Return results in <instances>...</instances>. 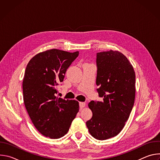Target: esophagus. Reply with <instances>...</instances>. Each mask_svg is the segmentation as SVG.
Masks as SVG:
<instances>
[{"instance_id": "obj_1", "label": "esophagus", "mask_w": 160, "mask_h": 160, "mask_svg": "<svg viewBox=\"0 0 160 160\" xmlns=\"http://www.w3.org/2000/svg\"><path fill=\"white\" fill-rule=\"evenodd\" d=\"M79 105H80V108H84L86 106V103L84 102H80Z\"/></svg>"}]
</instances>
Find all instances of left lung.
<instances>
[{
    "instance_id": "obj_1",
    "label": "left lung",
    "mask_w": 160,
    "mask_h": 160,
    "mask_svg": "<svg viewBox=\"0 0 160 160\" xmlns=\"http://www.w3.org/2000/svg\"><path fill=\"white\" fill-rule=\"evenodd\" d=\"M97 91L102 101H90L92 117L86 122L98 140L117 135L123 128L133 106L135 74L128 59L118 51L97 53Z\"/></svg>"
}]
</instances>
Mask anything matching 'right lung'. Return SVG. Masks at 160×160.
<instances>
[{"label": "right lung", "instance_id": "obj_1", "mask_svg": "<svg viewBox=\"0 0 160 160\" xmlns=\"http://www.w3.org/2000/svg\"><path fill=\"white\" fill-rule=\"evenodd\" d=\"M78 54L50 49L35 55L27 66L22 81L25 106L35 128L47 138L66 134L79 111L77 101L56 96L57 86Z\"/></svg>", "mask_w": 160, "mask_h": 160}]
</instances>
